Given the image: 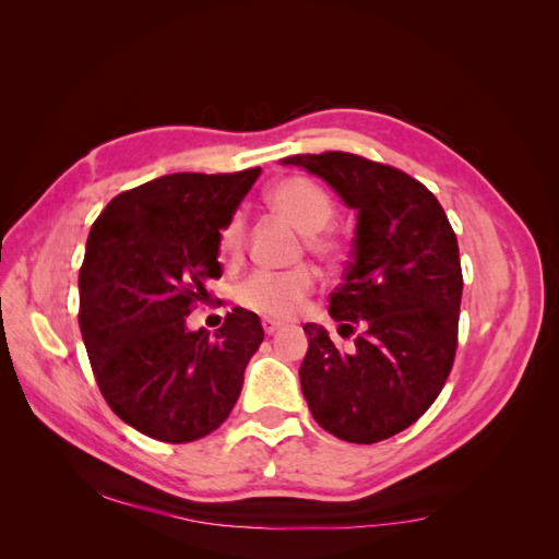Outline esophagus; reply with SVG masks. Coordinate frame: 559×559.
I'll use <instances>...</instances> for the list:
<instances>
[{"mask_svg": "<svg viewBox=\"0 0 559 559\" xmlns=\"http://www.w3.org/2000/svg\"><path fill=\"white\" fill-rule=\"evenodd\" d=\"M261 326H263L265 335H273L275 331H280V329H282V324H280V321H275V319H263V321H261Z\"/></svg>", "mask_w": 559, "mask_h": 559, "instance_id": "esophagus-1", "label": "esophagus"}]
</instances>
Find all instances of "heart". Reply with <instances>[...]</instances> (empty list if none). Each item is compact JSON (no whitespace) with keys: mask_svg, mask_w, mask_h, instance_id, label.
<instances>
[{"mask_svg":"<svg viewBox=\"0 0 559 559\" xmlns=\"http://www.w3.org/2000/svg\"><path fill=\"white\" fill-rule=\"evenodd\" d=\"M267 207L284 216L294 228L300 230V242L312 257L335 263L343 257V242L335 233L326 230V224L335 214L331 195L308 177H284L273 183L265 193ZM247 247V222L242 212H233L218 230V253L230 265H238ZM317 273L300 263L282 273H253L238 286L240 306L253 314L284 321L296 317L310 296L314 294Z\"/></svg>","mask_w":559,"mask_h":559,"instance_id":"heart-1","label":"heart"}]
</instances>
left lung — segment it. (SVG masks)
Returning a JSON list of instances; mask_svg holds the SVG:
<instances>
[{
	"label": "left lung",
	"instance_id": "left-lung-1",
	"mask_svg": "<svg viewBox=\"0 0 559 559\" xmlns=\"http://www.w3.org/2000/svg\"><path fill=\"white\" fill-rule=\"evenodd\" d=\"M359 212L352 261L329 296V312L354 349L306 324L310 345L300 386L317 425L347 443H378L425 415L456 354L462 263L441 202L399 167L345 151L296 154Z\"/></svg>",
	"mask_w": 559,
	"mask_h": 559
}]
</instances>
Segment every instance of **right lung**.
Instances as JSON below:
<instances>
[{
  "label": "right lung",
  "instance_id": "add662e5",
  "mask_svg": "<svg viewBox=\"0 0 559 559\" xmlns=\"http://www.w3.org/2000/svg\"><path fill=\"white\" fill-rule=\"evenodd\" d=\"M259 167L165 175L118 193L95 218L79 270V326L109 408L163 443H191L228 419L259 317L233 308L214 335L186 317L222 277L218 230Z\"/></svg>",
  "mask_w": 559,
  "mask_h": 559
}]
</instances>
